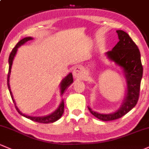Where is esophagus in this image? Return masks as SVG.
Wrapping results in <instances>:
<instances>
[{
  "label": "esophagus",
  "instance_id": "obj_1",
  "mask_svg": "<svg viewBox=\"0 0 149 149\" xmlns=\"http://www.w3.org/2000/svg\"><path fill=\"white\" fill-rule=\"evenodd\" d=\"M83 73H84V70H83L82 67L80 66V65H79V66L75 67L72 72L73 76H74L75 78L81 77L83 75Z\"/></svg>",
  "mask_w": 149,
  "mask_h": 149
}]
</instances>
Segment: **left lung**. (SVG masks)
<instances>
[{
    "mask_svg": "<svg viewBox=\"0 0 149 149\" xmlns=\"http://www.w3.org/2000/svg\"><path fill=\"white\" fill-rule=\"evenodd\" d=\"M119 41L111 51L105 55L122 70L126 79V93L120 107L111 113H101L88 107L89 111L97 119L111 121L121 118L132 109L139 100L143 67L140 51L130 36L123 30H116Z\"/></svg>",
    "mask_w": 149,
    "mask_h": 149,
    "instance_id": "1",
    "label": "left lung"
}]
</instances>
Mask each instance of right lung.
<instances>
[{
  "instance_id": "1",
  "label": "right lung",
  "mask_w": 149,
  "mask_h": 149,
  "mask_svg": "<svg viewBox=\"0 0 149 149\" xmlns=\"http://www.w3.org/2000/svg\"><path fill=\"white\" fill-rule=\"evenodd\" d=\"M33 38L32 37H26V38H23L21 40L19 41L17 43L16 45L15 46L13 49L12 52H10V56H9V59H8V63H9V70H8V89L9 92H10L11 98H12L13 101V103L15 104V108H16L17 111H18V113H20V115L22 116H25V118L27 119H29L32 121H36V122L38 123H43V124H49V123H53L55 121H57L59 119H60L62 115V113L64 112V101L62 100L61 102V103L60 104L59 107H57V109L55 110V111H53L52 113H49V114L47 115V116H28V115L25 114V113H23L21 111L19 110V109L17 108V107L16 106V103H15V100L13 99V96L12 94V92L10 90V84H9V80H10V72H11V68H12V65H13V62L14 57H15V55L17 53V48L20 47V46L23 45L25 44V42H27L28 41L31 40H33ZM73 82V77H72V74L71 72L69 73V74L62 79L61 83H60V95H62L65 92V91L67 90V89L70 87V84Z\"/></svg>"
}]
</instances>
